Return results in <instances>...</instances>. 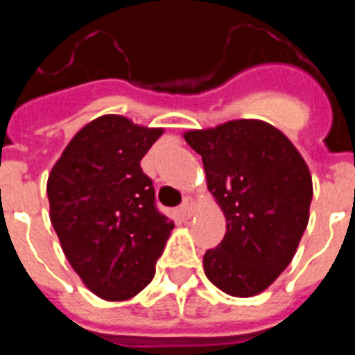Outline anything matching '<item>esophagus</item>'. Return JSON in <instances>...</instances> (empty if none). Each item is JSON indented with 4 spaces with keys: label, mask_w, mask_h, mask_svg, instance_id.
<instances>
[{
    "label": "esophagus",
    "mask_w": 355,
    "mask_h": 355,
    "mask_svg": "<svg viewBox=\"0 0 355 355\" xmlns=\"http://www.w3.org/2000/svg\"><path fill=\"white\" fill-rule=\"evenodd\" d=\"M193 208H196V199L193 197H184L183 199V205H181V213H183L184 216H192L193 213Z\"/></svg>",
    "instance_id": "obj_1"
}]
</instances>
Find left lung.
<instances>
[{
	"label": "left lung",
	"instance_id": "left-lung-1",
	"mask_svg": "<svg viewBox=\"0 0 355 355\" xmlns=\"http://www.w3.org/2000/svg\"><path fill=\"white\" fill-rule=\"evenodd\" d=\"M202 158L225 234L206 250L205 272L222 291L252 297L290 265L309 220L311 174L293 144L263 121H229L184 133Z\"/></svg>",
	"mask_w": 355,
	"mask_h": 355
}]
</instances>
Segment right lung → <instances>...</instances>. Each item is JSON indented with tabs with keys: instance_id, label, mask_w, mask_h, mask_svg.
I'll list each match as a JSON object with an SVG mask.
<instances>
[{
	"instance_id": "obj_1",
	"label": "right lung",
	"mask_w": 355,
	"mask_h": 355,
	"mask_svg": "<svg viewBox=\"0 0 355 355\" xmlns=\"http://www.w3.org/2000/svg\"><path fill=\"white\" fill-rule=\"evenodd\" d=\"M162 133L103 115L74 135L49 174L51 224L65 258L101 299L126 300L142 291L174 229L140 167Z\"/></svg>"
}]
</instances>
